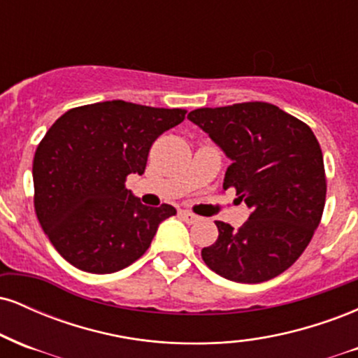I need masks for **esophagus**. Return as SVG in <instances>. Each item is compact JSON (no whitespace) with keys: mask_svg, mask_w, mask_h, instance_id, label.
Listing matches in <instances>:
<instances>
[{"mask_svg":"<svg viewBox=\"0 0 358 358\" xmlns=\"http://www.w3.org/2000/svg\"><path fill=\"white\" fill-rule=\"evenodd\" d=\"M180 217H182L187 224H195V222L200 219L199 215H195V213H192V212H180Z\"/></svg>","mask_w":358,"mask_h":358,"instance_id":"esophagus-1","label":"esophagus"}]
</instances>
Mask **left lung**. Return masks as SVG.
<instances>
[{
	"label": "left lung",
	"mask_w": 358,
	"mask_h": 358,
	"mask_svg": "<svg viewBox=\"0 0 358 358\" xmlns=\"http://www.w3.org/2000/svg\"><path fill=\"white\" fill-rule=\"evenodd\" d=\"M232 159L224 190L250 208L202 249L205 264L236 282H264L294 264L322 220L327 199L323 153L311 127L269 102L202 108L188 114Z\"/></svg>",
	"instance_id": "1"
}]
</instances>
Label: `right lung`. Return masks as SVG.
I'll return each mask as SVG.
<instances>
[{
    "label": "right lung",
    "mask_w": 358,
    "mask_h": 358,
    "mask_svg": "<svg viewBox=\"0 0 358 358\" xmlns=\"http://www.w3.org/2000/svg\"><path fill=\"white\" fill-rule=\"evenodd\" d=\"M185 109L106 101L69 109L47 131L34 158L35 212L65 261L94 274L116 273L150 248L171 205L146 207L126 188L145 173L159 134Z\"/></svg>",
    "instance_id": "obj_1"
}]
</instances>
